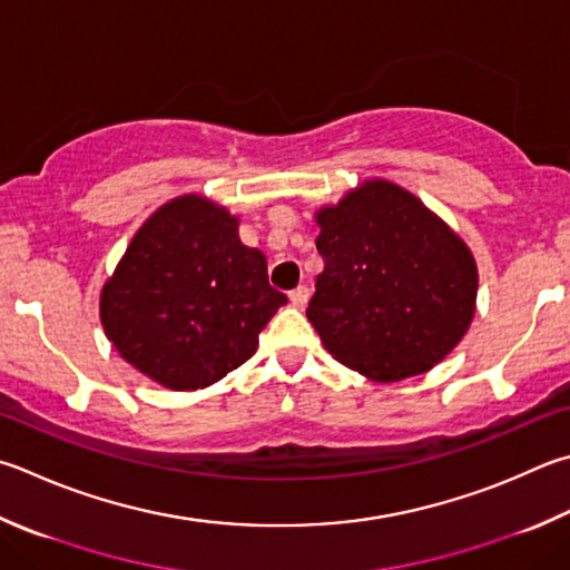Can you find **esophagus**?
<instances>
[{
  "label": "esophagus",
  "mask_w": 570,
  "mask_h": 570,
  "mask_svg": "<svg viewBox=\"0 0 570 570\" xmlns=\"http://www.w3.org/2000/svg\"><path fill=\"white\" fill-rule=\"evenodd\" d=\"M288 298H292V304H294L296 308H304L306 302H308V288H306V286H296L294 292L288 294Z\"/></svg>",
  "instance_id": "34e87169"
}]
</instances>
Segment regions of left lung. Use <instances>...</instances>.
<instances>
[{"label":"left lung","mask_w":570,"mask_h":570,"mask_svg":"<svg viewBox=\"0 0 570 570\" xmlns=\"http://www.w3.org/2000/svg\"><path fill=\"white\" fill-rule=\"evenodd\" d=\"M324 272L306 316L338 364L381 384L419 376L475 312L473 256L416 196L366 181L318 212Z\"/></svg>","instance_id":"1"}]
</instances>
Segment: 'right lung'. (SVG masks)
<instances>
[{
  "label": "right lung",
  "instance_id": "obj_1",
  "mask_svg": "<svg viewBox=\"0 0 570 570\" xmlns=\"http://www.w3.org/2000/svg\"><path fill=\"white\" fill-rule=\"evenodd\" d=\"M284 304L266 256L242 244L239 222L202 196H181L131 239L101 292V324L141 374L191 391L252 358Z\"/></svg>",
  "mask_w": 570,
  "mask_h": 570
}]
</instances>
